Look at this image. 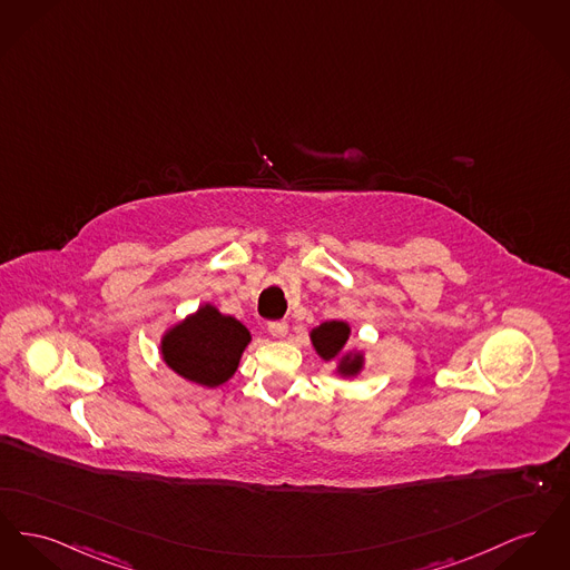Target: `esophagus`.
I'll use <instances>...</instances> for the list:
<instances>
[{"instance_id": "34e87169", "label": "esophagus", "mask_w": 570, "mask_h": 570, "mask_svg": "<svg viewBox=\"0 0 570 570\" xmlns=\"http://www.w3.org/2000/svg\"><path fill=\"white\" fill-rule=\"evenodd\" d=\"M268 332H271L273 337L284 340L286 334H288V323L286 321H273V323H268Z\"/></svg>"}]
</instances>
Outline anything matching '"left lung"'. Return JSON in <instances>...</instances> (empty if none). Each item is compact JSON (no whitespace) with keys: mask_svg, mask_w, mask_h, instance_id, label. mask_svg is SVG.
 <instances>
[{"mask_svg":"<svg viewBox=\"0 0 570 570\" xmlns=\"http://www.w3.org/2000/svg\"><path fill=\"white\" fill-rule=\"evenodd\" d=\"M351 325L346 321H325L309 332V342L323 362H334L342 379H355L366 368V351L348 346Z\"/></svg>","mask_w":570,"mask_h":570,"instance_id":"obj_1","label":"left lung"}]
</instances>
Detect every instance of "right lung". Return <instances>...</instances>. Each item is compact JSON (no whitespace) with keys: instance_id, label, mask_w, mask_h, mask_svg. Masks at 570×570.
Listing matches in <instances>:
<instances>
[{"instance_id":"1","label":"right lung","mask_w":570,"mask_h":570,"mask_svg":"<svg viewBox=\"0 0 570 570\" xmlns=\"http://www.w3.org/2000/svg\"><path fill=\"white\" fill-rule=\"evenodd\" d=\"M249 342L252 334L240 321L222 314L213 303H202L196 312L169 325L159 353L180 379L213 390L235 376Z\"/></svg>"}]
</instances>
